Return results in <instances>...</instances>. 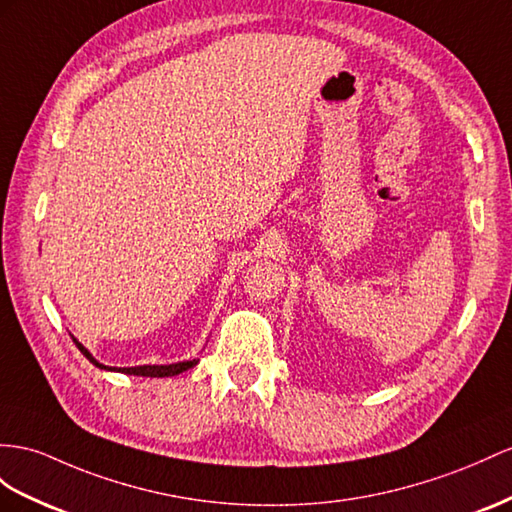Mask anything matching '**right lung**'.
<instances>
[{
  "label": "right lung",
  "mask_w": 512,
  "mask_h": 512,
  "mask_svg": "<svg viewBox=\"0 0 512 512\" xmlns=\"http://www.w3.org/2000/svg\"><path fill=\"white\" fill-rule=\"evenodd\" d=\"M75 342V339H73ZM75 346L80 348V352L82 355L93 363V365H97V368H101V370H112V368H106V365H101L99 361H95L93 359V355H90V352L80 344V342H75ZM199 363L196 359H192V361H183V363H173V365H138V368H121L119 372H123V374H134V376H151V378H164V376H177V374H181V372H186V370H190V368H194V365Z\"/></svg>",
  "instance_id": "obj_1"
}]
</instances>
